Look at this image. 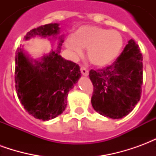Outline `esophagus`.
Segmentation results:
<instances>
[{"label":"esophagus","mask_w":156,"mask_h":156,"mask_svg":"<svg viewBox=\"0 0 156 156\" xmlns=\"http://www.w3.org/2000/svg\"><path fill=\"white\" fill-rule=\"evenodd\" d=\"M80 70H81L82 74L84 75V76H88V70L87 68L83 67V66H81V68H80Z\"/></svg>","instance_id":"1"}]
</instances>
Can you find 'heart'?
Instances as JSON below:
<instances>
[{
  "label": "heart",
  "mask_w": 156,
  "mask_h": 156,
  "mask_svg": "<svg viewBox=\"0 0 156 156\" xmlns=\"http://www.w3.org/2000/svg\"><path fill=\"white\" fill-rule=\"evenodd\" d=\"M124 40L115 30L94 26H84L78 29L74 37H68L66 47L74 57L88 48L87 56L92 64L105 67L115 61L123 48Z\"/></svg>",
  "instance_id": "heart-1"
}]
</instances>
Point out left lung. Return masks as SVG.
Returning <instances> with one entry per match:
<instances>
[{"label": "left lung", "instance_id": "1", "mask_svg": "<svg viewBox=\"0 0 156 156\" xmlns=\"http://www.w3.org/2000/svg\"><path fill=\"white\" fill-rule=\"evenodd\" d=\"M142 60L140 49L131 39L113 64L89 71L94 85L91 103L95 111L116 119L134 109L142 92Z\"/></svg>", "mask_w": 156, "mask_h": 156}]
</instances>
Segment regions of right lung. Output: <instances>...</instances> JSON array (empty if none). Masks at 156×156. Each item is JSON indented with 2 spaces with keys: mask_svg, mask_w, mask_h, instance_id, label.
Listing matches in <instances>:
<instances>
[{
  "mask_svg": "<svg viewBox=\"0 0 156 156\" xmlns=\"http://www.w3.org/2000/svg\"><path fill=\"white\" fill-rule=\"evenodd\" d=\"M58 23H50L27 33L25 40L40 36L52 37L59 33ZM58 50L43 56L41 61L32 60L18 48L15 58L16 90L19 100L29 115L46 121L61 115L67 106L68 92L81 77L78 64L62 58L59 37Z\"/></svg>",
  "mask_w": 156,
  "mask_h": 156,
  "instance_id": "1",
  "label": "right lung"
}]
</instances>
